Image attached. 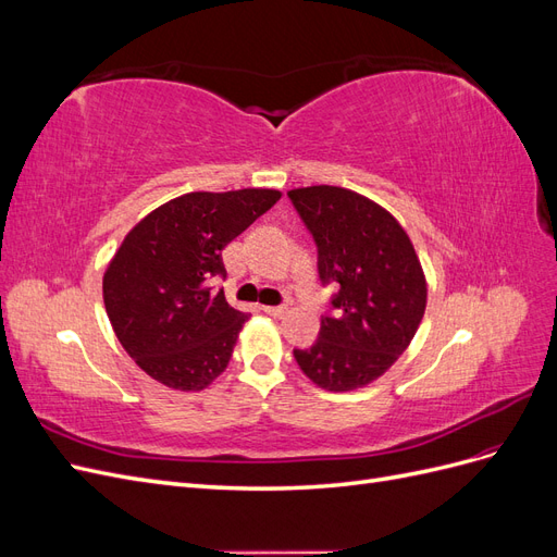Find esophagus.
<instances>
[{
    "instance_id": "1",
    "label": "esophagus",
    "mask_w": 557,
    "mask_h": 557,
    "mask_svg": "<svg viewBox=\"0 0 557 557\" xmlns=\"http://www.w3.org/2000/svg\"><path fill=\"white\" fill-rule=\"evenodd\" d=\"M262 311L267 315H272V318H283L285 313H288V309H285V307H262Z\"/></svg>"
}]
</instances>
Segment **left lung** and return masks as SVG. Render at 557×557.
<instances>
[{
  "label": "left lung",
  "mask_w": 557,
  "mask_h": 557,
  "mask_svg": "<svg viewBox=\"0 0 557 557\" xmlns=\"http://www.w3.org/2000/svg\"><path fill=\"white\" fill-rule=\"evenodd\" d=\"M318 246V274L334 283V315L320 320L295 360L318 387L350 393L374 383L409 348L428 307V281L409 234L374 199L339 185L288 193Z\"/></svg>",
  "instance_id": "8db88e82"
}]
</instances>
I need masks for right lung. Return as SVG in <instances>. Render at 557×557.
<instances>
[{
  "label": "right lung",
  "mask_w": 557,
  "mask_h": 557,
  "mask_svg": "<svg viewBox=\"0 0 557 557\" xmlns=\"http://www.w3.org/2000/svg\"><path fill=\"white\" fill-rule=\"evenodd\" d=\"M281 199V190L188 193L134 225L111 258L104 307L127 356L158 383L199 393L221 376L246 313L213 295L223 248Z\"/></svg>",
  "instance_id": "right-lung-1"
}]
</instances>
